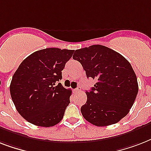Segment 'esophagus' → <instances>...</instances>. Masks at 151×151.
I'll list each match as a JSON object with an SVG mask.
<instances>
[{
	"label": "esophagus",
	"mask_w": 151,
	"mask_h": 151,
	"mask_svg": "<svg viewBox=\"0 0 151 151\" xmlns=\"http://www.w3.org/2000/svg\"><path fill=\"white\" fill-rule=\"evenodd\" d=\"M81 86H78V88H76L75 89H74V92H79V91H81Z\"/></svg>",
	"instance_id": "34e87169"
}]
</instances>
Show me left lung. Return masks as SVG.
I'll list each match as a JSON object with an SVG mask.
<instances>
[{"label":"left lung","mask_w":151,"mask_h":151,"mask_svg":"<svg viewBox=\"0 0 151 151\" xmlns=\"http://www.w3.org/2000/svg\"><path fill=\"white\" fill-rule=\"evenodd\" d=\"M73 59L87 78L96 81L81 108L85 119L96 126L116 124L129 114L138 93L137 78L124 56L100 45L76 50Z\"/></svg>","instance_id":"obj_1"}]
</instances>
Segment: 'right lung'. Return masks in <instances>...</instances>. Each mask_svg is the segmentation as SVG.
<instances>
[{"mask_svg": "<svg viewBox=\"0 0 151 151\" xmlns=\"http://www.w3.org/2000/svg\"><path fill=\"white\" fill-rule=\"evenodd\" d=\"M74 51L48 48L27 57L14 73L10 93L15 108L27 122L52 127L63 117L72 91L59 83Z\"/></svg>", "mask_w": 151, "mask_h": 151, "instance_id": "add662e5", "label": "right lung"}]
</instances>
